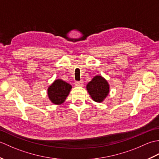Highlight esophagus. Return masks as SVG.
Returning <instances> with one entry per match:
<instances>
[{"label":"esophagus","mask_w":159,"mask_h":159,"mask_svg":"<svg viewBox=\"0 0 159 159\" xmlns=\"http://www.w3.org/2000/svg\"><path fill=\"white\" fill-rule=\"evenodd\" d=\"M83 83H84L83 80H80V81L75 82V83H74V84H75L76 86H78V87H82V86L83 85Z\"/></svg>","instance_id":"34e87169"}]
</instances>
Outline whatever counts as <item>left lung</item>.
<instances>
[{"instance_id": "1", "label": "left lung", "mask_w": 159, "mask_h": 159, "mask_svg": "<svg viewBox=\"0 0 159 159\" xmlns=\"http://www.w3.org/2000/svg\"><path fill=\"white\" fill-rule=\"evenodd\" d=\"M86 87L90 96L97 102H102L109 93V83L101 76H94Z\"/></svg>"}]
</instances>
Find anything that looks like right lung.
<instances>
[{"mask_svg":"<svg viewBox=\"0 0 159 159\" xmlns=\"http://www.w3.org/2000/svg\"><path fill=\"white\" fill-rule=\"evenodd\" d=\"M72 85L61 79H57L48 88L50 100L55 104H61L69 95Z\"/></svg>","mask_w":159,"mask_h":159,"instance_id":"add662e5","label":"right lung"}]
</instances>
